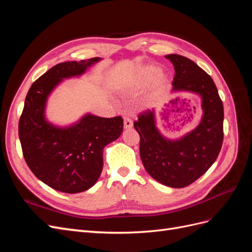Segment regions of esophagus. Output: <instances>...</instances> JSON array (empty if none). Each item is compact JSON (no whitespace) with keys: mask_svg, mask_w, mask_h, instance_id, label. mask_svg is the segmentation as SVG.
Instances as JSON below:
<instances>
[{"mask_svg":"<svg viewBox=\"0 0 252 252\" xmlns=\"http://www.w3.org/2000/svg\"><path fill=\"white\" fill-rule=\"evenodd\" d=\"M133 127V122L129 118H124V128L125 129H130Z\"/></svg>","mask_w":252,"mask_h":252,"instance_id":"esophagus-1","label":"esophagus"}]
</instances>
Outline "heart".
I'll return each mask as SVG.
<instances>
[{"label":"heart","instance_id":"heart-1","mask_svg":"<svg viewBox=\"0 0 252 252\" xmlns=\"http://www.w3.org/2000/svg\"><path fill=\"white\" fill-rule=\"evenodd\" d=\"M169 86V79L162 72L161 68L156 65H144L139 67L133 73L132 78L127 84V90L130 93H139L149 87L145 95L144 104L155 106L165 95Z\"/></svg>","mask_w":252,"mask_h":252}]
</instances>
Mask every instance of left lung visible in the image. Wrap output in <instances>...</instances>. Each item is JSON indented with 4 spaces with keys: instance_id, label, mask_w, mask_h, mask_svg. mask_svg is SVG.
<instances>
[{
    "instance_id": "1",
    "label": "left lung",
    "mask_w": 252,
    "mask_h": 252,
    "mask_svg": "<svg viewBox=\"0 0 252 252\" xmlns=\"http://www.w3.org/2000/svg\"><path fill=\"white\" fill-rule=\"evenodd\" d=\"M165 58L174 66L171 93L185 91L201 97L200 124L182 138L171 140L159 132L157 112L152 109L140 114L134 128L141 138V159L150 177L165 186L183 188L216 162L223 144L224 108L215 82L193 61L180 55Z\"/></svg>"
}]
</instances>
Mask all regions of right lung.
<instances>
[{"label": "right lung", "mask_w": 252, "mask_h": 252, "mask_svg": "<svg viewBox=\"0 0 252 252\" xmlns=\"http://www.w3.org/2000/svg\"><path fill=\"white\" fill-rule=\"evenodd\" d=\"M101 58L53 66L30 87L19 122L23 156L35 177L49 187L78 193L93 187L103 169V150L120 138L122 117L86 113L75 123L57 126L46 119L48 96L64 79L81 77Z\"/></svg>", "instance_id": "add662e5"}]
</instances>
